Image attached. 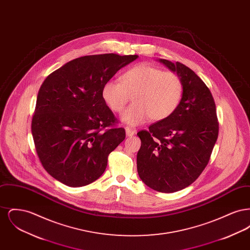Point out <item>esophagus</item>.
I'll list each match as a JSON object with an SVG mask.
<instances>
[{
    "label": "esophagus",
    "instance_id": "obj_1",
    "mask_svg": "<svg viewBox=\"0 0 250 250\" xmlns=\"http://www.w3.org/2000/svg\"><path fill=\"white\" fill-rule=\"evenodd\" d=\"M125 134H126V137H133L135 135V130L132 129L130 127H125Z\"/></svg>",
    "mask_w": 250,
    "mask_h": 250
}]
</instances>
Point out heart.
Wrapping results in <instances>:
<instances>
[{"instance_id": "1", "label": "heart", "mask_w": 250, "mask_h": 250, "mask_svg": "<svg viewBox=\"0 0 250 250\" xmlns=\"http://www.w3.org/2000/svg\"><path fill=\"white\" fill-rule=\"evenodd\" d=\"M121 83H105L101 95L113 112L120 113L133 99V104L122 114L121 120L128 125H139L150 118L158 122L169 117L181 102L184 85L177 74L163 71L141 63L125 72Z\"/></svg>"}]
</instances>
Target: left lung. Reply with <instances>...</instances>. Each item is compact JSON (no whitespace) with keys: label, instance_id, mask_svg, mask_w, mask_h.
<instances>
[{"label":"left lung","instance_id":"1","mask_svg":"<svg viewBox=\"0 0 250 250\" xmlns=\"http://www.w3.org/2000/svg\"><path fill=\"white\" fill-rule=\"evenodd\" d=\"M182 80L184 92L167 119L138 133L142 141L137 168L154 190L172 193L196 181L208 164L218 136L213 95L201 78L185 64L158 60Z\"/></svg>","mask_w":250,"mask_h":250}]
</instances>
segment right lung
<instances>
[{
	"instance_id": "1",
	"label": "right lung",
	"mask_w": 250,
	"mask_h": 250,
	"mask_svg": "<svg viewBox=\"0 0 250 250\" xmlns=\"http://www.w3.org/2000/svg\"><path fill=\"white\" fill-rule=\"evenodd\" d=\"M138 55L108 53L72 60L41 85L32 121L36 153L53 178L83 187L105 171L107 156L125 138L101 91Z\"/></svg>"
}]
</instances>
